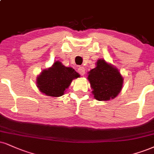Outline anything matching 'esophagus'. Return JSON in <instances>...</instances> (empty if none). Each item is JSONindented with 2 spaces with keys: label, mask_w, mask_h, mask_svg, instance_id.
I'll use <instances>...</instances> for the list:
<instances>
[{
  "label": "esophagus",
  "mask_w": 154,
  "mask_h": 154,
  "mask_svg": "<svg viewBox=\"0 0 154 154\" xmlns=\"http://www.w3.org/2000/svg\"><path fill=\"white\" fill-rule=\"evenodd\" d=\"M85 67L83 66H79L78 68V72L81 75H85Z\"/></svg>",
  "instance_id": "esophagus-1"
}]
</instances>
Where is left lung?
<instances>
[{"instance_id": "obj_1", "label": "left lung", "mask_w": 154, "mask_h": 154, "mask_svg": "<svg viewBox=\"0 0 154 154\" xmlns=\"http://www.w3.org/2000/svg\"><path fill=\"white\" fill-rule=\"evenodd\" d=\"M88 79L94 97L100 101L116 97L121 90L123 82L118 70L104 59L97 61L96 67L89 72Z\"/></svg>"}]
</instances>
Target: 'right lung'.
Here are the masks:
<instances>
[{"mask_svg":"<svg viewBox=\"0 0 154 154\" xmlns=\"http://www.w3.org/2000/svg\"><path fill=\"white\" fill-rule=\"evenodd\" d=\"M79 75L71 67H66L56 62L51 67L44 70L37 78V87L42 93L51 97H59Z\"/></svg>","mask_w":154,"mask_h":154,"instance_id":"1","label":"right lung"}]
</instances>
